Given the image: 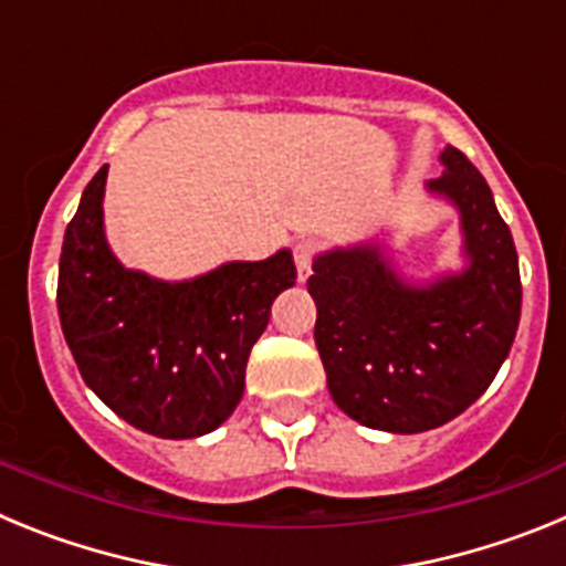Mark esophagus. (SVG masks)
I'll use <instances>...</instances> for the list:
<instances>
[{
    "label": "esophagus",
    "mask_w": 566,
    "mask_h": 566,
    "mask_svg": "<svg viewBox=\"0 0 566 566\" xmlns=\"http://www.w3.org/2000/svg\"><path fill=\"white\" fill-rule=\"evenodd\" d=\"M314 254H317V247H314V243H308V240H297V243H294V263H297L300 280H306L308 274H312Z\"/></svg>",
    "instance_id": "34e87169"
}]
</instances>
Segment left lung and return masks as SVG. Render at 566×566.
<instances>
[{"label": "left lung", "mask_w": 566, "mask_h": 566, "mask_svg": "<svg viewBox=\"0 0 566 566\" xmlns=\"http://www.w3.org/2000/svg\"><path fill=\"white\" fill-rule=\"evenodd\" d=\"M428 184L462 212L470 266L431 286H405L377 247L314 260V343L334 402L391 433L431 431L476 402L502 368L522 314L513 234L473 164L448 147Z\"/></svg>", "instance_id": "left-lung-1"}]
</instances>
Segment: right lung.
<instances>
[{
    "label": "right lung",
    "mask_w": 566,
    "mask_h": 566,
    "mask_svg": "<svg viewBox=\"0 0 566 566\" xmlns=\"http://www.w3.org/2000/svg\"><path fill=\"white\" fill-rule=\"evenodd\" d=\"M104 184L107 167L64 232L56 289L64 339L84 382L124 422L161 439L203 437L243 397L269 308L297 280L292 252L184 283L129 272L104 240Z\"/></svg>",
    "instance_id": "add662e5"
}]
</instances>
